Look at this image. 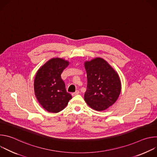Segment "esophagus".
<instances>
[{"instance_id":"1","label":"esophagus","mask_w":157,"mask_h":157,"mask_svg":"<svg viewBox=\"0 0 157 157\" xmlns=\"http://www.w3.org/2000/svg\"><path fill=\"white\" fill-rule=\"evenodd\" d=\"M79 94V91L78 90H77V91H76V92L73 93L71 94H72V96H76V95Z\"/></svg>"}]
</instances>
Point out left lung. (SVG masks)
Masks as SVG:
<instances>
[{
	"mask_svg": "<svg viewBox=\"0 0 157 157\" xmlns=\"http://www.w3.org/2000/svg\"><path fill=\"white\" fill-rule=\"evenodd\" d=\"M87 73V89L84 100L92 109L101 111L117 101L121 91L117 73L101 58L84 63Z\"/></svg>",
	"mask_w": 157,
	"mask_h": 157,
	"instance_id": "obj_1",
	"label": "left lung"
}]
</instances>
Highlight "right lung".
<instances>
[{
    "instance_id": "right-lung-1",
    "label": "right lung",
    "mask_w": 157,
    "mask_h": 157,
    "mask_svg": "<svg viewBox=\"0 0 157 157\" xmlns=\"http://www.w3.org/2000/svg\"><path fill=\"white\" fill-rule=\"evenodd\" d=\"M69 64L61 58H52L38 70L34 81L36 99L50 113H57L65 108L71 95L67 93L61 75Z\"/></svg>"
}]
</instances>
